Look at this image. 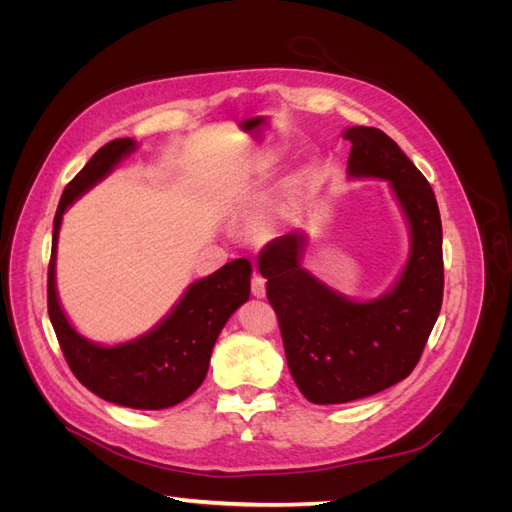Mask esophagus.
<instances>
[{"instance_id":"esophagus-1","label":"esophagus","mask_w":512,"mask_h":512,"mask_svg":"<svg viewBox=\"0 0 512 512\" xmlns=\"http://www.w3.org/2000/svg\"><path fill=\"white\" fill-rule=\"evenodd\" d=\"M252 294L256 299H262L267 294V286H265V277L254 275L252 277Z\"/></svg>"}]
</instances>
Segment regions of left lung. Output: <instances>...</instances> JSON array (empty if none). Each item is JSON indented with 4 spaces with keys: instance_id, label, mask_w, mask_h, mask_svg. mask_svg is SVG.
<instances>
[{
    "instance_id": "left-lung-1",
    "label": "left lung",
    "mask_w": 512,
    "mask_h": 512,
    "mask_svg": "<svg viewBox=\"0 0 512 512\" xmlns=\"http://www.w3.org/2000/svg\"><path fill=\"white\" fill-rule=\"evenodd\" d=\"M348 175L389 181L410 228V254L391 290L354 301L301 267L305 232L292 230L258 256L284 339L288 369L312 404H348L412 374L444 292L442 222L429 181L391 136L346 128Z\"/></svg>"
}]
</instances>
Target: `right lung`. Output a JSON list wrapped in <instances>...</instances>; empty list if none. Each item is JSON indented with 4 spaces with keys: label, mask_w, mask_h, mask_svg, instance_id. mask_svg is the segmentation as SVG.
Instances as JSON below:
<instances>
[{
    "label": "right lung",
    "mask_w": 512,
    "mask_h": 512,
    "mask_svg": "<svg viewBox=\"0 0 512 512\" xmlns=\"http://www.w3.org/2000/svg\"><path fill=\"white\" fill-rule=\"evenodd\" d=\"M136 149L132 138H115L98 149L61 194L53 220L49 262V318L72 374L91 393L117 406L162 410L181 404L203 384L211 350L228 318L250 299L252 265L237 258L188 286L170 314L149 333L126 344L102 346L76 331L59 305L55 260L59 226L66 209L94 188Z\"/></svg>",
    "instance_id": "obj_1"
}]
</instances>
